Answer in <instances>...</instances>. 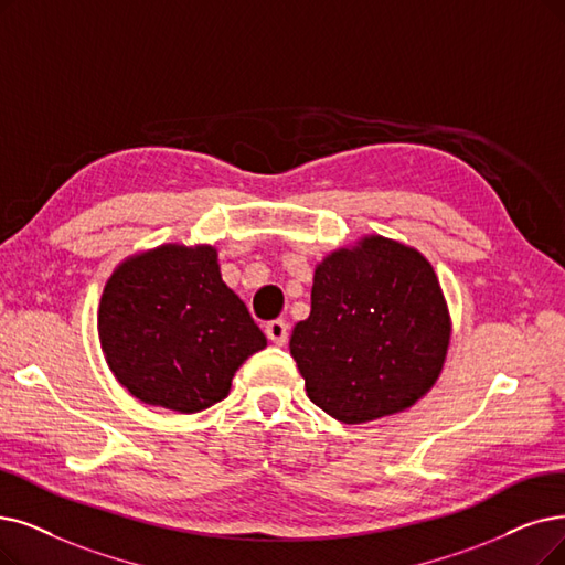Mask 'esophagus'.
<instances>
[{
	"instance_id": "34e87169",
	"label": "esophagus",
	"mask_w": 565,
	"mask_h": 565,
	"mask_svg": "<svg viewBox=\"0 0 565 565\" xmlns=\"http://www.w3.org/2000/svg\"><path fill=\"white\" fill-rule=\"evenodd\" d=\"M266 335H268L270 343L285 345L287 343V335H289V327L282 320H274V322L266 324Z\"/></svg>"
}]
</instances>
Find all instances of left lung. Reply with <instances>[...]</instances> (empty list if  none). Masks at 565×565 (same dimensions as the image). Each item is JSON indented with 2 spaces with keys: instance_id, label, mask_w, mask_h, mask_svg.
Here are the masks:
<instances>
[{
  "instance_id": "8db88e82",
  "label": "left lung",
  "mask_w": 565,
  "mask_h": 565,
  "mask_svg": "<svg viewBox=\"0 0 565 565\" xmlns=\"http://www.w3.org/2000/svg\"><path fill=\"white\" fill-rule=\"evenodd\" d=\"M452 315L417 247L366 234L312 274L310 315L289 338L308 398L343 424L408 411L438 382Z\"/></svg>"
}]
</instances>
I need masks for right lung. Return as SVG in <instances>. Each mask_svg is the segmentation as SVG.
<instances>
[{
  "label": "right lung",
  "mask_w": 565,
  "mask_h": 565,
  "mask_svg": "<svg viewBox=\"0 0 565 565\" xmlns=\"http://www.w3.org/2000/svg\"><path fill=\"white\" fill-rule=\"evenodd\" d=\"M97 331L120 385L180 415L227 398L243 361L266 348L209 243H164L122 259L104 285Z\"/></svg>",
  "instance_id": "right-lung-1"
}]
</instances>
